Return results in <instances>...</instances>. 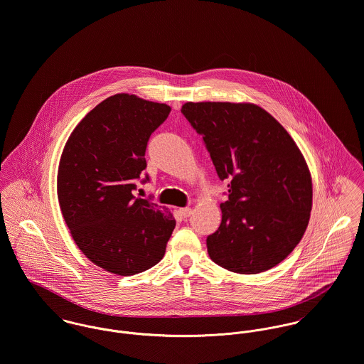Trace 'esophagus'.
Wrapping results in <instances>:
<instances>
[{
  "mask_svg": "<svg viewBox=\"0 0 364 364\" xmlns=\"http://www.w3.org/2000/svg\"><path fill=\"white\" fill-rule=\"evenodd\" d=\"M180 213L184 216V218H190L193 215V209L191 208H181L180 209Z\"/></svg>",
  "mask_w": 364,
  "mask_h": 364,
  "instance_id": "34e87169",
  "label": "esophagus"
}]
</instances>
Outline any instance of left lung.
Wrapping results in <instances>:
<instances>
[{"instance_id":"8db88e82","label":"left lung","mask_w":364,"mask_h":364,"mask_svg":"<svg viewBox=\"0 0 364 364\" xmlns=\"http://www.w3.org/2000/svg\"><path fill=\"white\" fill-rule=\"evenodd\" d=\"M181 113L202 135L229 200L208 254L236 274L282 262L301 240L313 205L310 170L296 142L268 112L251 103L188 102Z\"/></svg>"}]
</instances>
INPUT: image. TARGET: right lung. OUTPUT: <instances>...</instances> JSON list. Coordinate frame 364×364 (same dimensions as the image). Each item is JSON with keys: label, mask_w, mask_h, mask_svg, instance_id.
<instances>
[{"label": "right lung", "mask_w": 364, "mask_h": 364, "mask_svg": "<svg viewBox=\"0 0 364 364\" xmlns=\"http://www.w3.org/2000/svg\"><path fill=\"white\" fill-rule=\"evenodd\" d=\"M170 110L117 93L90 110L64 146L57 176L64 220L82 252L112 274L129 277L156 265L174 230L166 208L132 194L146 168L149 136Z\"/></svg>", "instance_id": "right-lung-1"}]
</instances>
